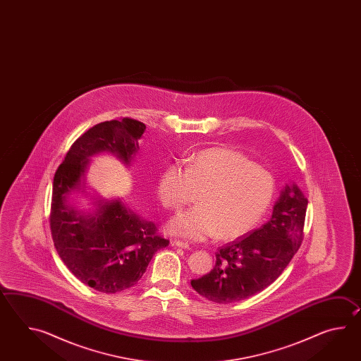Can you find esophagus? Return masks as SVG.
<instances>
[{
	"instance_id": "obj_1",
	"label": "esophagus",
	"mask_w": 361,
	"mask_h": 361,
	"mask_svg": "<svg viewBox=\"0 0 361 361\" xmlns=\"http://www.w3.org/2000/svg\"><path fill=\"white\" fill-rule=\"evenodd\" d=\"M173 245L182 247V249H190V244L185 243V241H182V240H174V241H173Z\"/></svg>"
}]
</instances>
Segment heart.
Listing matches in <instances>:
<instances>
[{
    "label": "heart",
    "mask_w": 361,
    "mask_h": 361,
    "mask_svg": "<svg viewBox=\"0 0 361 361\" xmlns=\"http://www.w3.org/2000/svg\"><path fill=\"white\" fill-rule=\"evenodd\" d=\"M271 171L247 154L228 147H213L169 164L157 179L162 205L180 209L200 192L197 205L174 215L168 230L182 238L205 240L216 233L224 240L241 238L261 222L275 197Z\"/></svg>",
    "instance_id": "1"
}]
</instances>
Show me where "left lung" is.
Instances as JSON below:
<instances>
[{"mask_svg": "<svg viewBox=\"0 0 361 361\" xmlns=\"http://www.w3.org/2000/svg\"><path fill=\"white\" fill-rule=\"evenodd\" d=\"M307 204L297 184H286L269 222L219 247L214 269L192 280V288L215 303L246 300L266 289L300 249Z\"/></svg>", "mask_w": 361, "mask_h": 361, "instance_id": "left-lung-1", "label": "left lung"}]
</instances>
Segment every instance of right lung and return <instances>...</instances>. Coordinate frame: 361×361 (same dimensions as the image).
I'll use <instances>...</instances> for the list:
<instances>
[{
    "mask_svg": "<svg viewBox=\"0 0 361 361\" xmlns=\"http://www.w3.org/2000/svg\"><path fill=\"white\" fill-rule=\"evenodd\" d=\"M145 130V123L129 117L98 123L72 145L55 173L50 212L55 249L67 269L98 292H123L137 284L169 240L120 199L98 200L92 213L77 210L67 199L84 188L94 154L109 152L130 165Z\"/></svg>",
    "mask_w": 361,
    "mask_h": 361,
    "instance_id": "right-lung-1",
    "label": "right lung"
}]
</instances>
